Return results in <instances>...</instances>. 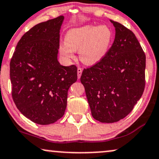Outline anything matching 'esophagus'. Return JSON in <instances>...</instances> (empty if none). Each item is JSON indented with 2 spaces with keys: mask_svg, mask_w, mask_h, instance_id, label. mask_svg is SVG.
<instances>
[{
  "mask_svg": "<svg viewBox=\"0 0 159 159\" xmlns=\"http://www.w3.org/2000/svg\"><path fill=\"white\" fill-rule=\"evenodd\" d=\"M82 72H83V68L79 67L77 68V76H78V79H80V76L82 75Z\"/></svg>",
  "mask_w": 159,
  "mask_h": 159,
  "instance_id": "esophagus-1",
  "label": "esophagus"
}]
</instances>
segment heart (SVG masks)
I'll return each instance as SVG.
<instances>
[{
    "label": "heart",
    "instance_id": "heart-1",
    "mask_svg": "<svg viewBox=\"0 0 159 159\" xmlns=\"http://www.w3.org/2000/svg\"><path fill=\"white\" fill-rule=\"evenodd\" d=\"M112 39V32L107 25H83L70 29L66 33L65 43L60 46V52L65 58L71 60L74 57V52L78 50L82 62L93 65L105 57Z\"/></svg>",
    "mask_w": 159,
    "mask_h": 159
}]
</instances>
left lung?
<instances>
[{
    "label": "left lung",
    "instance_id": "8db88e82",
    "mask_svg": "<svg viewBox=\"0 0 159 159\" xmlns=\"http://www.w3.org/2000/svg\"><path fill=\"white\" fill-rule=\"evenodd\" d=\"M116 35L102 60L84 68V85L92 116L104 123L124 119L142 97L145 87L146 56L134 32L111 20Z\"/></svg>",
    "mask_w": 159,
    "mask_h": 159
}]
</instances>
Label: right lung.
I'll list each match as a JSON object with an SVG mask.
<instances>
[{"label": "right lung", "instance_id": "add662e5", "mask_svg": "<svg viewBox=\"0 0 159 159\" xmlns=\"http://www.w3.org/2000/svg\"><path fill=\"white\" fill-rule=\"evenodd\" d=\"M63 16L35 25L17 43L10 61L11 96L23 115L39 125L64 115L68 91L77 80L75 65L57 60Z\"/></svg>", "mask_w": 159, "mask_h": 159}]
</instances>
